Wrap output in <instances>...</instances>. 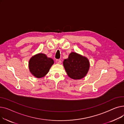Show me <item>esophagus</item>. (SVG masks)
I'll return each instance as SVG.
<instances>
[{
	"label": "esophagus",
	"instance_id": "1",
	"mask_svg": "<svg viewBox=\"0 0 124 124\" xmlns=\"http://www.w3.org/2000/svg\"><path fill=\"white\" fill-rule=\"evenodd\" d=\"M56 62L57 64H61V61L60 59H56Z\"/></svg>",
	"mask_w": 124,
	"mask_h": 124
}]
</instances>
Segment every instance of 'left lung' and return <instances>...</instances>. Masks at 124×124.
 I'll use <instances>...</instances> for the list:
<instances>
[{
  "label": "left lung",
  "instance_id": "8db88e82",
  "mask_svg": "<svg viewBox=\"0 0 124 124\" xmlns=\"http://www.w3.org/2000/svg\"><path fill=\"white\" fill-rule=\"evenodd\" d=\"M68 76L73 79H81L85 77L89 69L88 58L76 52H71L63 62Z\"/></svg>",
  "mask_w": 124,
  "mask_h": 124
}]
</instances>
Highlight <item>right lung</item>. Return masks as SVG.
<instances>
[{"label": "right lung", "instance_id": "1", "mask_svg": "<svg viewBox=\"0 0 124 124\" xmlns=\"http://www.w3.org/2000/svg\"><path fill=\"white\" fill-rule=\"evenodd\" d=\"M54 63V60L43 53H38L32 56L29 62L30 72L38 78L45 76Z\"/></svg>", "mask_w": 124, "mask_h": 124}]
</instances>
